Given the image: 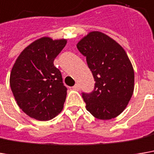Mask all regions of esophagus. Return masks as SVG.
<instances>
[{"label": "esophagus", "instance_id": "34e87169", "mask_svg": "<svg viewBox=\"0 0 154 154\" xmlns=\"http://www.w3.org/2000/svg\"><path fill=\"white\" fill-rule=\"evenodd\" d=\"M72 89H73V90H75V91H79V89H80V86H79V85H78V84H76L75 85L72 87Z\"/></svg>", "mask_w": 154, "mask_h": 154}]
</instances>
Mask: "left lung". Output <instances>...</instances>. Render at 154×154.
<instances>
[{
  "instance_id": "8db88e82",
  "label": "left lung",
  "mask_w": 154,
  "mask_h": 154,
  "mask_svg": "<svg viewBox=\"0 0 154 154\" xmlns=\"http://www.w3.org/2000/svg\"><path fill=\"white\" fill-rule=\"evenodd\" d=\"M86 57L94 90L83 92L86 109L99 119H111L125 109L134 90V71L125 50L104 33L92 31L77 43Z\"/></svg>"
}]
</instances>
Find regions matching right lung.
Wrapping results in <instances>:
<instances>
[{"label": "right lung", "mask_w": 154, "mask_h": 154, "mask_svg": "<svg viewBox=\"0 0 154 154\" xmlns=\"http://www.w3.org/2000/svg\"><path fill=\"white\" fill-rule=\"evenodd\" d=\"M66 42L42 37L26 47L14 63L10 87L18 106L30 118L47 121L63 108L67 88L54 60Z\"/></svg>", "instance_id": "1"}]
</instances>
